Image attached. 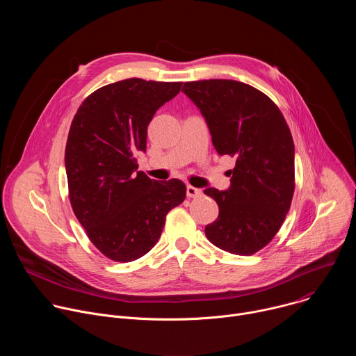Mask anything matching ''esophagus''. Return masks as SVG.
Listing matches in <instances>:
<instances>
[{
    "label": "esophagus",
    "mask_w": 356,
    "mask_h": 356,
    "mask_svg": "<svg viewBox=\"0 0 356 356\" xmlns=\"http://www.w3.org/2000/svg\"><path fill=\"white\" fill-rule=\"evenodd\" d=\"M186 194H187V197L194 198V197L201 195V190H200V188H195V187H193V186H187V188H186Z\"/></svg>",
    "instance_id": "obj_1"
}]
</instances>
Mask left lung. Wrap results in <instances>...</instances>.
Returning <instances> with one entry per match:
<instances>
[{
	"label": "left lung",
	"instance_id": "left-lung-1",
	"mask_svg": "<svg viewBox=\"0 0 356 356\" xmlns=\"http://www.w3.org/2000/svg\"><path fill=\"white\" fill-rule=\"evenodd\" d=\"M181 91L204 117L218 154L236 159L228 190H204L220 209L206 235L234 255H253L273 239L291 204L294 143L286 120L266 94L241 81H187Z\"/></svg>",
	"mask_w": 356,
	"mask_h": 356
}]
</instances>
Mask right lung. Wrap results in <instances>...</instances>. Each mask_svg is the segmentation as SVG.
I'll list each match as a JSON object with an SVG mask.
<instances>
[{
	"label": "right lung",
	"instance_id": "1",
	"mask_svg": "<svg viewBox=\"0 0 356 356\" xmlns=\"http://www.w3.org/2000/svg\"><path fill=\"white\" fill-rule=\"evenodd\" d=\"M181 83L127 79L101 87L79 107L66 143L72 209L94 246L132 262L156 245L168 213L186 198L181 180L136 172L147 125Z\"/></svg>",
	"mask_w": 356,
	"mask_h": 356
}]
</instances>
